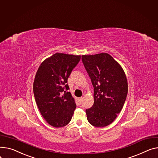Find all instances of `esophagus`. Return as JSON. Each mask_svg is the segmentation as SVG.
I'll list each match as a JSON object with an SVG mask.
<instances>
[{"instance_id":"1","label":"esophagus","mask_w":158,"mask_h":158,"mask_svg":"<svg viewBox=\"0 0 158 158\" xmlns=\"http://www.w3.org/2000/svg\"><path fill=\"white\" fill-rule=\"evenodd\" d=\"M79 103H81V102H82V97H80V98H79Z\"/></svg>"}]
</instances>
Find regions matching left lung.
I'll use <instances>...</instances> for the list:
<instances>
[{
	"label": "left lung",
	"mask_w": 158,
	"mask_h": 158,
	"mask_svg": "<svg viewBox=\"0 0 158 158\" xmlns=\"http://www.w3.org/2000/svg\"><path fill=\"white\" fill-rule=\"evenodd\" d=\"M82 61L94 88V103L86 110L88 121L95 127H106L123 107L128 93L127 77L107 53L82 55Z\"/></svg>",
	"instance_id": "8db88e82"
}]
</instances>
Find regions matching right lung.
Masks as SVG:
<instances>
[{"label": "right lung", "instance_id": "right-lung-1", "mask_svg": "<svg viewBox=\"0 0 158 158\" xmlns=\"http://www.w3.org/2000/svg\"><path fill=\"white\" fill-rule=\"evenodd\" d=\"M81 56L54 54L38 69L33 90L39 111L46 121L56 128L65 127L71 121L76 108L67 79L78 64Z\"/></svg>", "mask_w": 158, "mask_h": 158}]
</instances>
